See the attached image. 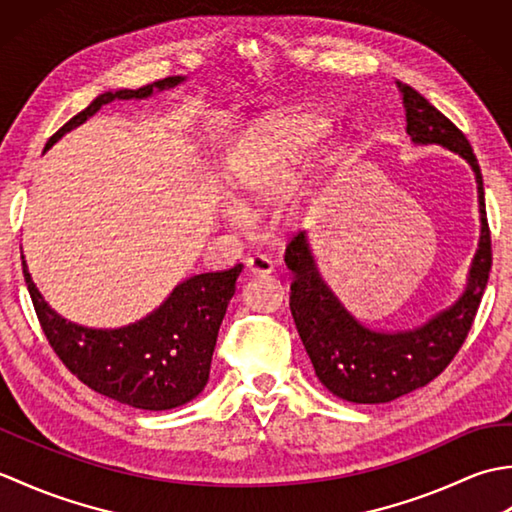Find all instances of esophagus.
Wrapping results in <instances>:
<instances>
[{
    "label": "esophagus",
    "mask_w": 512,
    "mask_h": 512,
    "mask_svg": "<svg viewBox=\"0 0 512 512\" xmlns=\"http://www.w3.org/2000/svg\"><path fill=\"white\" fill-rule=\"evenodd\" d=\"M246 270L255 277L270 275V273H273V262H270V259L264 257V255H253V257L246 259Z\"/></svg>",
    "instance_id": "esophagus-1"
}]
</instances>
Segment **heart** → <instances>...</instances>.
I'll return each instance as SVG.
<instances>
[{
	"mask_svg": "<svg viewBox=\"0 0 512 512\" xmlns=\"http://www.w3.org/2000/svg\"><path fill=\"white\" fill-rule=\"evenodd\" d=\"M325 127L321 116L306 110H277L257 118L237 140L226 162V184L239 209H257L275 193V220L295 222L332 158L317 154L297 176H287L325 134ZM228 215L239 220L237 209Z\"/></svg>",
	"mask_w": 512,
	"mask_h": 512,
	"instance_id": "1",
	"label": "heart"
}]
</instances>
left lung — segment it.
Returning a JSON list of instances; mask_svg holds the SVG:
<instances>
[{"label":"left lung","mask_w":512,"mask_h":512,"mask_svg":"<svg viewBox=\"0 0 512 512\" xmlns=\"http://www.w3.org/2000/svg\"><path fill=\"white\" fill-rule=\"evenodd\" d=\"M398 88L413 143L447 147L475 171L482 235L462 297L431 321L407 332H376L358 323L321 279L306 233L290 239L286 246V266L292 273L290 310L303 347L321 383L334 396L358 405L396 400L431 383L447 369L469 336L493 266L484 182L471 143L422 94L407 83H398Z\"/></svg>","instance_id":"obj_1"}]
</instances>
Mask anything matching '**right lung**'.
<instances>
[{
  "label": "right lung",
  "mask_w": 512,
  "mask_h": 512,
  "mask_svg": "<svg viewBox=\"0 0 512 512\" xmlns=\"http://www.w3.org/2000/svg\"><path fill=\"white\" fill-rule=\"evenodd\" d=\"M180 81L182 76H167L138 90L96 96L48 140L46 149L103 105L116 99H147L154 90L173 88ZM21 266L41 330L61 363L90 389L147 411L180 407L204 389L217 332L242 273V264H237L220 273L195 275L173 288L167 301L143 321L118 330H92L59 317L30 279L24 255Z\"/></svg>",
  "instance_id": "add662e5"
}]
</instances>
